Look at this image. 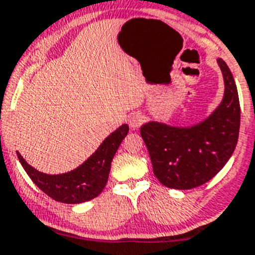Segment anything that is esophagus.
<instances>
[{"label": "esophagus", "mask_w": 255, "mask_h": 255, "mask_svg": "<svg viewBox=\"0 0 255 255\" xmlns=\"http://www.w3.org/2000/svg\"><path fill=\"white\" fill-rule=\"evenodd\" d=\"M142 123H143V118L142 115L140 114H132L130 118H128V125H130V128H133V130L140 128Z\"/></svg>", "instance_id": "esophagus-1"}]
</instances>
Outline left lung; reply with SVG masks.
Returning a JSON list of instances; mask_svg holds the SVG:
<instances>
[{
    "label": "left lung",
    "mask_w": 255,
    "mask_h": 255,
    "mask_svg": "<svg viewBox=\"0 0 255 255\" xmlns=\"http://www.w3.org/2000/svg\"><path fill=\"white\" fill-rule=\"evenodd\" d=\"M217 63L224 95L207 119L187 128L148 122L140 128L153 173L166 187L191 190L208 182L234 152L241 125L238 90L226 62L218 58Z\"/></svg>",
    "instance_id": "left-lung-1"
}]
</instances>
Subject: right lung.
Instances as JSON below:
<instances>
[{"label": "right lung", "mask_w": 255, "mask_h": 255, "mask_svg": "<svg viewBox=\"0 0 255 255\" xmlns=\"http://www.w3.org/2000/svg\"><path fill=\"white\" fill-rule=\"evenodd\" d=\"M128 132L127 124L110 133L98 150L79 167L62 175L39 172L26 162L21 153L17 156L24 171L45 195L58 202L77 205L93 200L102 193L109 177L110 166L120 143Z\"/></svg>", "instance_id": "add662e5"}]
</instances>
